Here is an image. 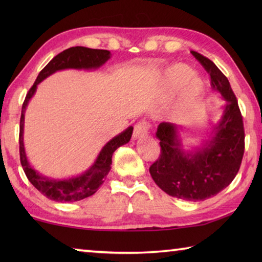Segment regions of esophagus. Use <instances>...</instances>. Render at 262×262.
Here are the masks:
<instances>
[{
  "label": "esophagus",
  "instance_id": "obj_1",
  "mask_svg": "<svg viewBox=\"0 0 262 262\" xmlns=\"http://www.w3.org/2000/svg\"><path fill=\"white\" fill-rule=\"evenodd\" d=\"M148 132H149V123L143 120L135 125L133 137H134V139H142V137H145L148 135Z\"/></svg>",
  "mask_w": 262,
  "mask_h": 262
}]
</instances>
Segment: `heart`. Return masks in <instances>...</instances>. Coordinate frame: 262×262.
I'll use <instances>...</instances> for the list:
<instances>
[{
    "label": "heart",
    "mask_w": 262,
    "mask_h": 262,
    "mask_svg": "<svg viewBox=\"0 0 262 262\" xmlns=\"http://www.w3.org/2000/svg\"><path fill=\"white\" fill-rule=\"evenodd\" d=\"M162 85L167 91L179 90L176 112L187 114L196 107L205 94L206 83L198 75H194L192 68L186 64H173L164 70Z\"/></svg>",
    "instance_id": "b5f03b06"
}]
</instances>
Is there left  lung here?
Wrapping results in <instances>:
<instances>
[{
    "mask_svg": "<svg viewBox=\"0 0 262 262\" xmlns=\"http://www.w3.org/2000/svg\"><path fill=\"white\" fill-rule=\"evenodd\" d=\"M208 74L211 88L227 101L221 118L211 126L210 135L201 145L186 150L174 123L158 125L156 137L161 144L159 158L149 171L159 188L171 196L187 201H203L227 188L241 167L245 133L243 117L231 85L208 57L192 51Z\"/></svg>",
    "mask_w": 262,
    "mask_h": 262,
    "instance_id": "8db88e82",
    "label": "left lung"
}]
</instances>
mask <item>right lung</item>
Returning a JSON list of instances; mask_svg holds the SVG:
<instances>
[{
  "instance_id": "1",
  "label": "right lung",
  "mask_w": 262,
  "mask_h": 262,
  "mask_svg": "<svg viewBox=\"0 0 262 262\" xmlns=\"http://www.w3.org/2000/svg\"><path fill=\"white\" fill-rule=\"evenodd\" d=\"M110 59V51L92 50V48L83 46L70 47L68 50L61 52L60 54H57L48 62L46 67L39 73L32 88L30 89L29 94L25 97L23 107H21L19 123L20 163L30 183L42 195H45L46 198L50 199V200L56 202H75L94 195L98 190L99 186L104 183L106 176L108 174L111 170V164H112L113 152L119 147H121V145L126 144L130 141L134 128L129 126L127 129L120 133V134H118L117 136H114L112 140H110L104 145L103 149L100 150L95 163L85 172H83L82 174L67 179H53L50 178V177L39 173L38 171H35L33 166L30 164L28 156H26L23 134L25 111L26 107H28L29 101L34 96L35 91H37L38 84L42 82L48 76H51V75L59 72V70L98 69Z\"/></svg>"
}]
</instances>
